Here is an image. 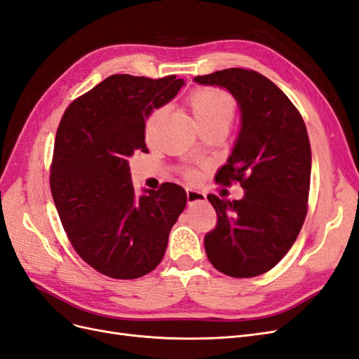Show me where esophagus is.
Listing matches in <instances>:
<instances>
[{"label": "esophagus", "mask_w": 359, "mask_h": 359, "mask_svg": "<svg viewBox=\"0 0 359 359\" xmlns=\"http://www.w3.org/2000/svg\"><path fill=\"white\" fill-rule=\"evenodd\" d=\"M206 201V194L198 190L193 189H187V202L189 205H194V203H201Z\"/></svg>", "instance_id": "esophagus-1"}]
</instances>
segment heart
<instances>
[{"label":"heart","mask_w":359,"mask_h":359,"mask_svg":"<svg viewBox=\"0 0 359 359\" xmlns=\"http://www.w3.org/2000/svg\"><path fill=\"white\" fill-rule=\"evenodd\" d=\"M190 111L196 119L199 127L203 126H222L226 127L232 123L235 116L236 104L232 99L231 94H227L223 90L217 88H199L194 90L187 99ZM165 111L163 109H154L149 114L145 123V137L148 142L153 140L154 130L158 123V119L163 116ZM186 177L189 180H196L198 173L193 169L186 170Z\"/></svg>","instance_id":"obj_1"}]
</instances>
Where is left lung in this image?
I'll list each match as a JSON object with an SVG mask.
<instances>
[{
  "label": "left lung",
  "mask_w": 359,
  "mask_h": 359,
  "mask_svg": "<svg viewBox=\"0 0 359 359\" xmlns=\"http://www.w3.org/2000/svg\"><path fill=\"white\" fill-rule=\"evenodd\" d=\"M220 86L240 109V132L215 181L235 180L240 201L210 194L215 229L205 236V252L220 273L256 277L274 268L295 243L307 215L311 149L297 107L265 76L226 69L193 79Z\"/></svg>",
  "instance_id": "left-lung-1"
}]
</instances>
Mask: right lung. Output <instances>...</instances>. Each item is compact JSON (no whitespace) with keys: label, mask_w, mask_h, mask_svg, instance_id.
Masks as SVG:
<instances>
[{"label":"right lung","mask_w":359,"mask_h":359,"mask_svg":"<svg viewBox=\"0 0 359 359\" xmlns=\"http://www.w3.org/2000/svg\"><path fill=\"white\" fill-rule=\"evenodd\" d=\"M186 83L112 74L74 100L55 137L50 190L64 231L86 264L119 280L151 273L187 205L181 186L165 182L137 196L128 158L148 153L145 121Z\"/></svg>","instance_id":"1"}]
</instances>
